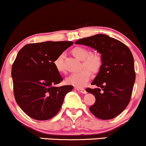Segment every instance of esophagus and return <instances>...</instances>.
<instances>
[{"mask_svg": "<svg viewBox=\"0 0 146 146\" xmlns=\"http://www.w3.org/2000/svg\"><path fill=\"white\" fill-rule=\"evenodd\" d=\"M76 89L78 90L79 92H80V93H84V94H86V90L84 89V88H76Z\"/></svg>", "mask_w": 146, "mask_h": 146, "instance_id": "obj_1", "label": "esophagus"}]
</instances>
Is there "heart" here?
I'll return each instance as SVG.
<instances>
[{"mask_svg": "<svg viewBox=\"0 0 146 146\" xmlns=\"http://www.w3.org/2000/svg\"><path fill=\"white\" fill-rule=\"evenodd\" d=\"M72 53L75 58L82 61V67H86L78 73H73L66 78V82L68 84L82 88L88 82L93 73H98L102 67V57L98 53H90L89 50L82 46H76L72 50ZM56 69L60 73L64 72L63 62V55L58 56L53 61Z\"/></svg>", "mask_w": 146, "mask_h": 146, "instance_id": "1", "label": "heart"}]
</instances>
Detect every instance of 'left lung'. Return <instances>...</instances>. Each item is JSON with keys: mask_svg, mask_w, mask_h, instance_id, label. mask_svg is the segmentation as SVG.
<instances>
[{"mask_svg": "<svg viewBox=\"0 0 146 146\" xmlns=\"http://www.w3.org/2000/svg\"><path fill=\"white\" fill-rule=\"evenodd\" d=\"M75 44L88 46L102 54V67L91 83L98 88L86 89L95 98L90 111L100 119L115 118L128 105L135 82L131 51L123 42L104 34L80 39Z\"/></svg>", "mask_w": 146, "mask_h": 146, "instance_id": "left-lung-1", "label": "left lung"}]
</instances>
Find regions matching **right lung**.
<instances>
[{
    "instance_id": "obj_1",
    "label": "right lung",
    "mask_w": 146,
    "mask_h": 146,
    "mask_svg": "<svg viewBox=\"0 0 146 146\" xmlns=\"http://www.w3.org/2000/svg\"><path fill=\"white\" fill-rule=\"evenodd\" d=\"M73 42L28 44L18 53L11 68L16 102L28 116L44 121L59 112L71 85L55 86L63 80L53 61Z\"/></svg>"
}]
</instances>
